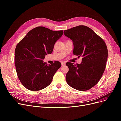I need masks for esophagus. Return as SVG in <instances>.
<instances>
[{
	"label": "esophagus",
	"instance_id": "esophagus-1",
	"mask_svg": "<svg viewBox=\"0 0 121 121\" xmlns=\"http://www.w3.org/2000/svg\"><path fill=\"white\" fill-rule=\"evenodd\" d=\"M61 65H65V61H61Z\"/></svg>",
	"mask_w": 121,
	"mask_h": 121
}]
</instances>
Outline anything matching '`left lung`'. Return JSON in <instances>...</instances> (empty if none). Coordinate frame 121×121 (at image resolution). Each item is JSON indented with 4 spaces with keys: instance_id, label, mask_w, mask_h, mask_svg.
<instances>
[{
    "instance_id": "left-lung-1",
    "label": "left lung",
    "mask_w": 121,
    "mask_h": 121,
    "mask_svg": "<svg viewBox=\"0 0 121 121\" xmlns=\"http://www.w3.org/2000/svg\"><path fill=\"white\" fill-rule=\"evenodd\" d=\"M64 34L73 42V54L82 56L80 64L67 63L69 72L65 79L68 85L80 91L89 90L101 79L108 57L106 44L92 29L78 26L65 30Z\"/></svg>"
}]
</instances>
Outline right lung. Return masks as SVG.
I'll return each instance as SVG.
<instances>
[{
    "mask_svg": "<svg viewBox=\"0 0 121 121\" xmlns=\"http://www.w3.org/2000/svg\"><path fill=\"white\" fill-rule=\"evenodd\" d=\"M64 33L44 27L29 31L17 44L14 52V64L17 77L23 86L29 90L38 91L50 85L53 77L61 67L56 61L48 65L43 60L51 54L54 44Z\"/></svg>",
    "mask_w": 121,
    "mask_h": 121,
    "instance_id": "obj_1",
    "label": "right lung"
}]
</instances>
